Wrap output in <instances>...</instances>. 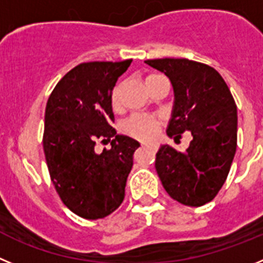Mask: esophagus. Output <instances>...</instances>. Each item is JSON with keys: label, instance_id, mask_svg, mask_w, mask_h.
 <instances>
[{"label": "esophagus", "instance_id": "obj_1", "mask_svg": "<svg viewBox=\"0 0 263 263\" xmlns=\"http://www.w3.org/2000/svg\"><path fill=\"white\" fill-rule=\"evenodd\" d=\"M141 146H143V148H151V149H153V151H156V149H157V146L156 145H146V144H141Z\"/></svg>", "mask_w": 263, "mask_h": 263}]
</instances>
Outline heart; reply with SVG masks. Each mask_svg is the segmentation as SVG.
<instances>
[{
    "mask_svg": "<svg viewBox=\"0 0 263 263\" xmlns=\"http://www.w3.org/2000/svg\"><path fill=\"white\" fill-rule=\"evenodd\" d=\"M157 76H149L146 79V84ZM120 93H122V84L118 82L112 90H111L110 101L112 108H118L120 106ZM161 122L157 117L145 114H135L131 115L128 119L122 123V132L129 137H134L140 141H152L157 137L160 132Z\"/></svg>",
    "mask_w": 263,
    "mask_h": 263,
    "instance_id": "1",
    "label": "heart"
}]
</instances>
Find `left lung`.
Here are the masks:
<instances>
[{"label": "left lung", "instance_id": "8db88e82", "mask_svg": "<svg viewBox=\"0 0 263 263\" xmlns=\"http://www.w3.org/2000/svg\"><path fill=\"white\" fill-rule=\"evenodd\" d=\"M145 63L164 72L174 89L170 137L191 132L186 152L162 145L155 166L173 199L190 207L211 202L228 177L237 146V106L216 69L189 59H155Z\"/></svg>", "mask_w": 263, "mask_h": 263}]
</instances>
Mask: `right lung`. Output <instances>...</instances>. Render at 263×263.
Instances as JSON below:
<instances>
[{
	"label": "right lung",
	"mask_w": 263,
	"mask_h": 263,
	"mask_svg": "<svg viewBox=\"0 0 263 263\" xmlns=\"http://www.w3.org/2000/svg\"><path fill=\"white\" fill-rule=\"evenodd\" d=\"M132 60L82 63L64 76L46 106L43 149L61 202L87 220L103 219L122 204L139 143L117 135L111 90ZM111 148L95 153L96 143Z\"/></svg>",
	"instance_id": "1"
}]
</instances>
